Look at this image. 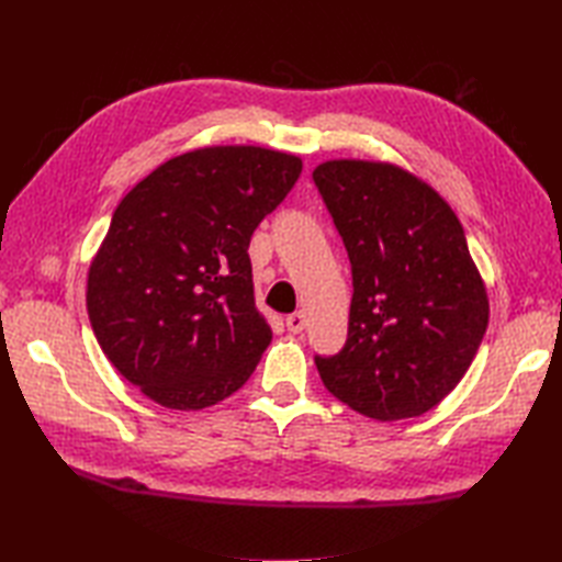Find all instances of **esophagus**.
I'll return each instance as SVG.
<instances>
[{
    "label": "esophagus",
    "mask_w": 562,
    "mask_h": 562,
    "mask_svg": "<svg viewBox=\"0 0 562 562\" xmlns=\"http://www.w3.org/2000/svg\"><path fill=\"white\" fill-rule=\"evenodd\" d=\"M284 324H288L290 333H302L304 326H306V318H304L302 312H294V314H290L288 318H284Z\"/></svg>",
    "instance_id": "obj_1"
}]
</instances>
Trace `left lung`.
<instances>
[{"mask_svg":"<svg viewBox=\"0 0 562 562\" xmlns=\"http://www.w3.org/2000/svg\"><path fill=\"white\" fill-rule=\"evenodd\" d=\"M314 183L352 266L348 340L316 357L324 386L381 423L423 415L463 379L491 314L463 226L401 166L333 159Z\"/></svg>","mask_w":562,"mask_h":562,"instance_id":"1","label":"left lung"}]
</instances>
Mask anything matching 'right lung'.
I'll return each instance as SVG.
<instances>
[{
    "mask_svg": "<svg viewBox=\"0 0 562 562\" xmlns=\"http://www.w3.org/2000/svg\"><path fill=\"white\" fill-rule=\"evenodd\" d=\"M302 159L248 145L186 151L115 207L87 280L103 355L171 411L232 396L272 340L256 308L248 244L288 198Z\"/></svg>",
    "mask_w": 562,
    "mask_h": 562,
    "instance_id": "obj_1",
    "label": "right lung"
}]
</instances>
